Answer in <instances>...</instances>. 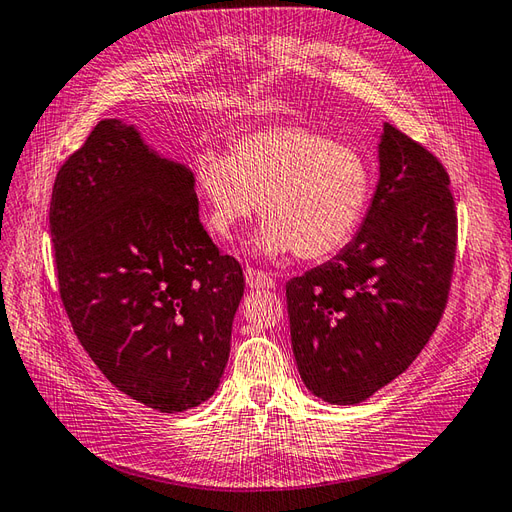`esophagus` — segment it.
Wrapping results in <instances>:
<instances>
[{"label": "esophagus", "instance_id": "34e87169", "mask_svg": "<svg viewBox=\"0 0 512 512\" xmlns=\"http://www.w3.org/2000/svg\"><path fill=\"white\" fill-rule=\"evenodd\" d=\"M245 282H247V287H252V289H271V287H276V280L274 278L267 276L265 271L254 269V267H247L245 269Z\"/></svg>", "mask_w": 512, "mask_h": 512}]
</instances>
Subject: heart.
<instances>
[{
    "label": "heart",
    "mask_w": 512,
    "mask_h": 512,
    "mask_svg": "<svg viewBox=\"0 0 512 512\" xmlns=\"http://www.w3.org/2000/svg\"><path fill=\"white\" fill-rule=\"evenodd\" d=\"M192 184L206 203L208 230L221 241L252 219L260 203V252L322 260L359 230L372 170L348 144L302 124H278L236 138L227 155L201 149Z\"/></svg>",
    "instance_id": "obj_1"
}]
</instances>
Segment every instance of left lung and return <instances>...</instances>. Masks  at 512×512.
<instances>
[{
  "instance_id": "left-lung-1",
  "label": "left lung",
  "mask_w": 512,
  "mask_h": 512,
  "mask_svg": "<svg viewBox=\"0 0 512 512\" xmlns=\"http://www.w3.org/2000/svg\"><path fill=\"white\" fill-rule=\"evenodd\" d=\"M379 184L355 241L287 282L295 363L326 403L355 405L403 374L445 313L458 214L434 153L383 124Z\"/></svg>"
}]
</instances>
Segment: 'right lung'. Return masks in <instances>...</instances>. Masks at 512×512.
<instances>
[{
    "label": "right lung",
    "instance_id": "1",
    "mask_svg": "<svg viewBox=\"0 0 512 512\" xmlns=\"http://www.w3.org/2000/svg\"><path fill=\"white\" fill-rule=\"evenodd\" d=\"M50 234L65 313L100 372L164 414L208 401L245 278L203 230L190 168L100 120L56 173Z\"/></svg>",
    "mask_w": 512,
    "mask_h": 512
}]
</instances>
